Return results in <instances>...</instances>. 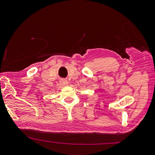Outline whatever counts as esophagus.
<instances>
[{
	"label": "esophagus",
	"instance_id": "esophagus-1",
	"mask_svg": "<svg viewBox=\"0 0 155 155\" xmlns=\"http://www.w3.org/2000/svg\"><path fill=\"white\" fill-rule=\"evenodd\" d=\"M60 83H61V84L62 85H64V86H66V85H68V81H66V80H65V79H61V81H60Z\"/></svg>",
	"mask_w": 155,
	"mask_h": 155
}]
</instances>
